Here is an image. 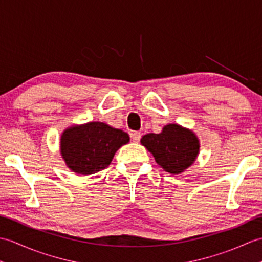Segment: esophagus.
Segmentation results:
<instances>
[{"mask_svg":"<svg viewBox=\"0 0 262 262\" xmlns=\"http://www.w3.org/2000/svg\"><path fill=\"white\" fill-rule=\"evenodd\" d=\"M130 137H132V141L133 142H135V143L140 142V140H141V133L140 132H133L132 134H130Z\"/></svg>","mask_w":262,"mask_h":262,"instance_id":"1","label":"esophagus"}]
</instances>
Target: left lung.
Wrapping results in <instances>:
<instances>
[{
    "mask_svg": "<svg viewBox=\"0 0 262 262\" xmlns=\"http://www.w3.org/2000/svg\"><path fill=\"white\" fill-rule=\"evenodd\" d=\"M141 143L153 154L157 163L172 174L189 168L199 152L196 135L176 124L164 126L160 134L144 135Z\"/></svg>",
    "mask_w": 262,
    "mask_h": 262,
    "instance_id": "left-lung-1",
    "label": "left lung"
}]
</instances>
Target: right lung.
<instances>
[{"label": "right lung", "mask_w": 262, "mask_h": 262, "mask_svg": "<svg viewBox=\"0 0 262 262\" xmlns=\"http://www.w3.org/2000/svg\"><path fill=\"white\" fill-rule=\"evenodd\" d=\"M128 142L125 132L103 122H88L63 133L60 152L72 171L86 176L107 168L117 149Z\"/></svg>", "instance_id": "add662e5"}]
</instances>
